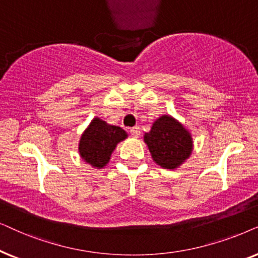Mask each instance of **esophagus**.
<instances>
[{
    "mask_svg": "<svg viewBox=\"0 0 258 258\" xmlns=\"http://www.w3.org/2000/svg\"><path fill=\"white\" fill-rule=\"evenodd\" d=\"M130 133H131V136L135 137V138H138L140 136V128L138 126L131 127V128H130Z\"/></svg>",
    "mask_w": 258,
    "mask_h": 258,
    "instance_id": "34e87169",
    "label": "esophagus"
}]
</instances>
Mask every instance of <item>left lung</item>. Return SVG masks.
Returning a JSON list of instances; mask_svg holds the SVG:
<instances>
[{"label": "left lung", "instance_id": "8db88e82", "mask_svg": "<svg viewBox=\"0 0 258 258\" xmlns=\"http://www.w3.org/2000/svg\"><path fill=\"white\" fill-rule=\"evenodd\" d=\"M144 142L153 160L164 169H177L192 152L190 132L170 115L158 118L144 136Z\"/></svg>", "mask_w": 258, "mask_h": 258}]
</instances>
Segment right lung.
I'll list each match as a JSON object with an SVG mask.
<instances>
[{
  "instance_id": "obj_1",
  "label": "right lung",
  "mask_w": 258,
  "mask_h": 258,
  "mask_svg": "<svg viewBox=\"0 0 258 258\" xmlns=\"http://www.w3.org/2000/svg\"><path fill=\"white\" fill-rule=\"evenodd\" d=\"M126 138L127 133L121 127L94 118L81 136L79 152L86 163L100 169L108 163L118 143Z\"/></svg>"
}]
</instances>
